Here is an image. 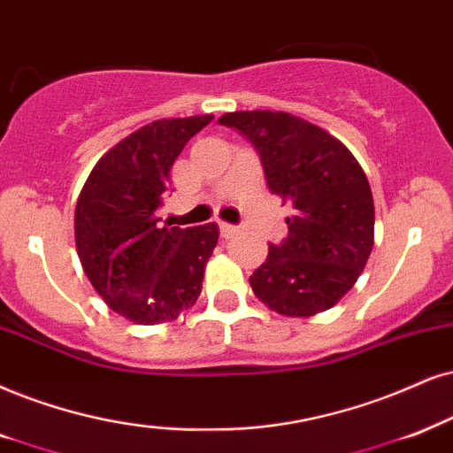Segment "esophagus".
Returning <instances> with one entry per match:
<instances>
[{
    "label": "esophagus",
    "mask_w": 453,
    "mask_h": 453,
    "mask_svg": "<svg viewBox=\"0 0 453 453\" xmlns=\"http://www.w3.org/2000/svg\"><path fill=\"white\" fill-rule=\"evenodd\" d=\"M219 232H221L223 238H232V236H236V234H238L240 230H238L236 226H230V223L219 221Z\"/></svg>",
    "instance_id": "esophagus-1"
}]
</instances>
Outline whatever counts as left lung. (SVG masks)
Wrapping results in <instances>:
<instances>
[{"mask_svg":"<svg viewBox=\"0 0 453 453\" xmlns=\"http://www.w3.org/2000/svg\"><path fill=\"white\" fill-rule=\"evenodd\" d=\"M219 123L249 137L269 192L295 211L286 217L288 238L269 246L249 278L255 296L286 318L334 307L374 246V198L362 165L341 140L290 112H226Z\"/></svg>","mask_w":453,"mask_h":453,"instance_id":"obj_1","label":"left lung"}]
</instances>
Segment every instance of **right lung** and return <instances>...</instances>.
Segmentation results:
<instances>
[{
    "label": "right lung",
    "instance_id": "1",
    "mask_svg": "<svg viewBox=\"0 0 453 453\" xmlns=\"http://www.w3.org/2000/svg\"><path fill=\"white\" fill-rule=\"evenodd\" d=\"M213 114L160 119L102 157L74 207V244L85 276L114 313L135 324L171 322L200 296L215 223L163 226L169 171Z\"/></svg>",
    "mask_w": 453,
    "mask_h": 453
}]
</instances>
